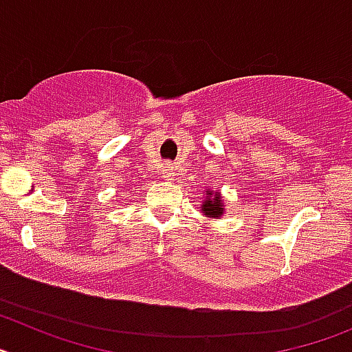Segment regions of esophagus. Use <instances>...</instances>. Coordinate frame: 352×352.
<instances>
[{"label": "esophagus", "mask_w": 352, "mask_h": 352, "mask_svg": "<svg viewBox=\"0 0 352 352\" xmlns=\"http://www.w3.org/2000/svg\"><path fill=\"white\" fill-rule=\"evenodd\" d=\"M164 178H166V179H173L174 178V167L173 166L164 167Z\"/></svg>", "instance_id": "34e87169"}]
</instances>
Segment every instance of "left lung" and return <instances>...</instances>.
I'll return each instance as SVG.
<instances>
[{
  "label": "left lung",
  "instance_id": "8db88e82",
  "mask_svg": "<svg viewBox=\"0 0 352 352\" xmlns=\"http://www.w3.org/2000/svg\"><path fill=\"white\" fill-rule=\"evenodd\" d=\"M223 203H222V195L219 192L208 190L206 197H204L203 204H201V211H203L206 217H214V219H219L223 214Z\"/></svg>",
  "mask_w": 352,
  "mask_h": 352
}]
</instances>
